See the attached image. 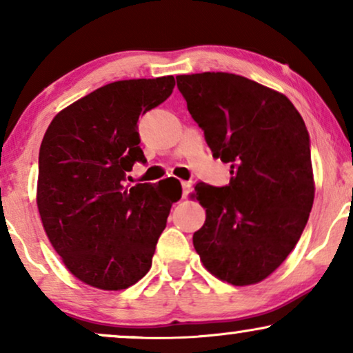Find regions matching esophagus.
<instances>
[{"label": "esophagus", "instance_id": "esophagus-1", "mask_svg": "<svg viewBox=\"0 0 353 353\" xmlns=\"http://www.w3.org/2000/svg\"><path fill=\"white\" fill-rule=\"evenodd\" d=\"M181 190H183L181 196H183V199H185V197L190 196V194H191V191H192V185H191V181H181Z\"/></svg>", "mask_w": 353, "mask_h": 353}]
</instances>
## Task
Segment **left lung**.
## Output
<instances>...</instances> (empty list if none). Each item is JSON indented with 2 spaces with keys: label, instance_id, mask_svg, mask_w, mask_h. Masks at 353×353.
I'll list each match as a JSON object with an SVG mask.
<instances>
[{
  "label": "left lung",
  "instance_id": "1",
  "mask_svg": "<svg viewBox=\"0 0 353 353\" xmlns=\"http://www.w3.org/2000/svg\"><path fill=\"white\" fill-rule=\"evenodd\" d=\"M176 86L214 157L231 163L228 185L194 186L205 207L196 252L226 283L262 281L296 248L313 205L303 119L286 96L241 75H178Z\"/></svg>",
  "mask_w": 353,
  "mask_h": 353
}]
</instances>
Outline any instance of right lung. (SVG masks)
Masks as SVG:
<instances>
[{
    "instance_id": "1",
    "label": "right lung",
    "mask_w": 353,
    "mask_h": 353,
    "mask_svg": "<svg viewBox=\"0 0 353 353\" xmlns=\"http://www.w3.org/2000/svg\"><path fill=\"white\" fill-rule=\"evenodd\" d=\"M175 79L114 81L61 110L38 157L37 204L52 248L93 288L120 291L149 272L181 186L167 178L125 186L137 162L138 120L172 94Z\"/></svg>"
}]
</instances>
